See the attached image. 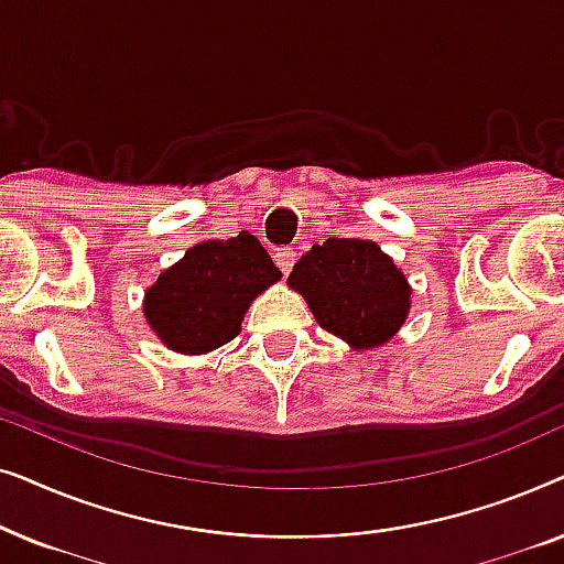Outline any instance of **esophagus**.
<instances>
[{"mask_svg":"<svg viewBox=\"0 0 564 564\" xmlns=\"http://www.w3.org/2000/svg\"><path fill=\"white\" fill-rule=\"evenodd\" d=\"M274 261H276V267L282 269V274H290L292 267H295V261H297V253H295V249H290V246H282V249H276Z\"/></svg>","mask_w":564,"mask_h":564,"instance_id":"34e87169","label":"esophagus"}]
</instances>
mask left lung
<instances>
[{
  "label": "left lung",
  "instance_id": "1",
  "mask_svg": "<svg viewBox=\"0 0 564 564\" xmlns=\"http://www.w3.org/2000/svg\"><path fill=\"white\" fill-rule=\"evenodd\" d=\"M288 284L307 300L315 321L354 349H372L403 326L411 288L375 241L328 238L292 269Z\"/></svg>",
  "mask_w": 564,
  "mask_h": 564
}]
</instances>
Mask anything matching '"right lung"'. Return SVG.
I'll list each match as a JSON object with an SVG mask.
<instances>
[{"label": "right lung", "mask_w": 564, "mask_h": 564, "mask_svg": "<svg viewBox=\"0 0 564 564\" xmlns=\"http://www.w3.org/2000/svg\"><path fill=\"white\" fill-rule=\"evenodd\" d=\"M280 276L249 230L228 241L197 243L145 292V321L169 349L213 351L241 334L251 300Z\"/></svg>", "instance_id": "right-lung-1"}]
</instances>
